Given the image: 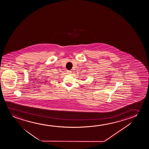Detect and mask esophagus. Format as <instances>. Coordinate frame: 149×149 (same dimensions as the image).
I'll use <instances>...</instances> for the list:
<instances>
[{"mask_svg":"<svg viewBox=\"0 0 149 149\" xmlns=\"http://www.w3.org/2000/svg\"><path fill=\"white\" fill-rule=\"evenodd\" d=\"M68 74H71L72 72L71 71H68Z\"/></svg>","mask_w":149,"mask_h":149,"instance_id":"34e87169","label":"esophagus"}]
</instances>
